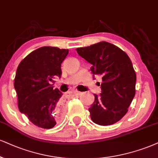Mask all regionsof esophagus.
<instances>
[{"label": "esophagus", "mask_w": 158, "mask_h": 158, "mask_svg": "<svg viewBox=\"0 0 158 158\" xmlns=\"http://www.w3.org/2000/svg\"><path fill=\"white\" fill-rule=\"evenodd\" d=\"M73 92L75 93V94H81V91H77V90H74Z\"/></svg>", "instance_id": "obj_1"}]
</instances>
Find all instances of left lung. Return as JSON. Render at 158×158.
I'll return each mask as SVG.
<instances>
[{"label": "left lung", "instance_id": "obj_1", "mask_svg": "<svg viewBox=\"0 0 158 158\" xmlns=\"http://www.w3.org/2000/svg\"><path fill=\"white\" fill-rule=\"evenodd\" d=\"M76 50L92 64L94 76L102 77V92L100 96L94 94V102L89 108L91 120L103 126L115 124L128 111L135 94L136 74L131 60L125 52L107 42Z\"/></svg>", "mask_w": 158, "mask_h": 158}]
</instances>
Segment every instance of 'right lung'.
<instances>
[{
	"instance_id": "right-lung-1",
	"label": "right lung",
	"mask_w": 158,
	"mask_h": 158,
	"mask_svg": "<svg viewBox=\"0 0 158 158\" xmlns=\"http://www.w3.org/2000/svg\"><path fill=\"white\" fill-rule=\"evenodd\" d=\"M68 53V49L42 47L28 54L17 69L14 85L18 108L39 127L50 129L61 118L63 94L50 82L61 76V63Z\"/></svg>"
}]
</instances>
